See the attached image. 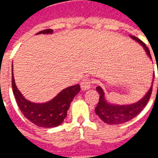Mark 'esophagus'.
I'll return each instance as SVG.
<instances>
[{
  "instance_id": "esophagus-1",
  "label": "esophagus",
  "mask_w": 158,
  "mask_h": 158,
  "mask_svg": "<svg viewBox=\"0 0 158 158\" xmlns=\"http://www.w3.org/2000/svg\"><path fill=\"white\" fill-rule=\"evenodd\" d=\"M91 87V80L88 78L83 79V81L81 82V89L82 90H87Z\"/></svg>"
}]
</instances>
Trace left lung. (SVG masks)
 <instances>
[{
  "instance_id": "1",
  "label": "left lung",
  "mask_w": 158,
  "mask_h": 158,
  "mask_svg": "<svg viewBox=\"0 0 158 158\" xmlns=\"http://www.w3.org/2000/svg\"><path fill=\"white\" fill-rule=\"evenodd\" d=\"M129 36L131 39L138 42L139 45H142L147 56L150 58H152L149 49L146 47V44L135 36ZM153 81H154V73H153L152 85L150 87L149 90L146 92V95L143 96L141 99L139 100L137 102L128 104V105H118V104L110 103L106 99L105 92H104L101 86H97L96 90L99 93L100 98L98 104H97L96 109H95L96 114L102 120L103 122L108 123V124H121V123L128 122L134 118H135L142 111L143 108L146 106L148 101H149L150 96L152 94V90Z\"/></svg>"
}]
</instances>
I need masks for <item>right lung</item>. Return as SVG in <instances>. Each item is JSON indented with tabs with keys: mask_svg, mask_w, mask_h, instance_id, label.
Returning a JSON list of instances; mask_svg holds the SVG:
<instances>
[{
	"mask_svg": "<svg viewBox=\"0 0 158 158\" xmlns=\"http://www.w3.org/2000/svg\"><path fill=\"white\" fill-rule=\"evenodd\" d=\"M52 33L53 29H49L37 33L36 35H48ZM12 86L17 104L23 114L30 122L42 128H53L60 125L67 117V113L73 99L80 90L79 85L70 86L62 89L49 102L35 103L25 99L22 93L19 91L16 86L12 72Z\"/></svg>",
	"mask_w": 158,
	"mask_h": 158,
	"instance_id": "1",
	"label": "right lung"
}]
</instances>
